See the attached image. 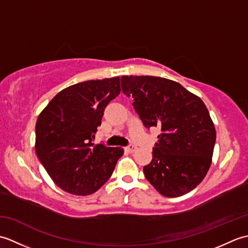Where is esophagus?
Returning <instances> with one entry per match:
<instances>
[{
    "label": "esophagus",
    "mask_w": 248,
    "mask_h": 248,
    "mask_svg": "<svg viewBox=\"0 0 248 248\" xmlns=\"http://www.w3.org/2000/svg\"><path fill=\"white\" fill-rule=\"evenodd\" d=\"M138 149L136 148V146H134V145H130V146H128V147H125L124 148V150L127 151V152H129V154H133V152Z\"/></svg>",
    "instance_id": "esophagus-1"
}]
</instances>
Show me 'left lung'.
Wrapping results in <instances>:
<instances>
[{
  "label": "left lung",
  "mask_w": 248,
  "mask_h": 248,
  "mask_svg": "<svg viewBox=\"0 0 248 248\" xmlns=\"http://www.w3.org/2000/svg\"><path fill=\"white\" fill-rule=\"evenodd\" d=\"M123 92L146 128L161 134L144 173L165 197H179L202 181L211 166L217 132L202 100L181 84L150 76L121 77Z\"/></svg>",
  "instance_id": "left-lung-1"
}]
</instances>
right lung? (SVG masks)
Instances as JSON below:
<instances>
[{
    "instance_id": "right-lung-1",
    "label": "right lung",
    "mask_w": 248,
    "mask_h": 248,
    "mask_svg": "<svg viewBox=\"0 0 248 248\" xmlns=\"http://www.w3.org/2000/svg\"><path fill=\"white\" fill-rule=\"evenodd\" d=\"M119 93V77L81 82L61 91L39 114L36 155L65 192L91 195L112 176L124 149L93 140L105 108Z\"/></svg>"
}]
</instances>
